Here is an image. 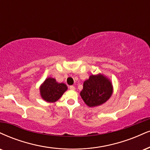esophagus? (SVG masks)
<instances>
[{
    "instance_id": "1",
    "label": "esophagus",
    "mask_w": 150,
    "mask_h": 150,
    "mask_svg": "<svg viewBox=\"0 0 150 150\" xmlns=\"http://www.w3.org/2000/svg\"><path fill=\"white\" fill-rule=\"evenodd\" d=\"M69 89H71V90H75V87L74 86H69Z\"/></svg>"
}]
</instances>
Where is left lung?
Returning a JSON list of instances; mask_svg holds the SVG:
<instances>
[{"instance_id":"8db88e82","label":"left lung","mask_w":150,"mask_h":150,"mask_svg":"<svg viewBox=\"0 0 150 150\" xmlns=\"http://www.w3.org/2000/svg\"><path fill=\"white\" fill-rule=\"evenodd\" d=\"M113 93L111 80L103 74L91 75L83 84L80 96L90 108L101 105L107 102Z\"/></svg>"}]
</instances>
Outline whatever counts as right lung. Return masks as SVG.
Masks as SVG:
<instances>
[{"instance_id": "1", "label": "right lung", "mask_w": 150, "mask_h": 150, "mask_svg": "<svg viewBox=\"0 0 150 150\" xmlns=\"http://www.w3.org/2000/svg\"><path fill=\"white\" fill-rule=\"evenodd\" d=\"M68 86L66 84L57 82L53 77H47L40 86V94L45 101L48 103L57 102L62 96Z\"/></svg>"}]
</instances>
